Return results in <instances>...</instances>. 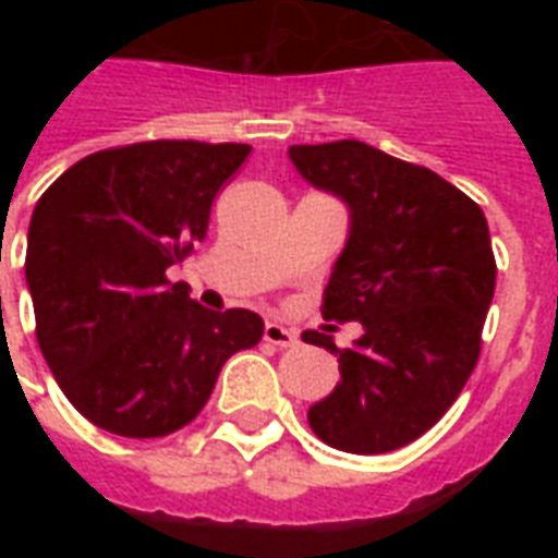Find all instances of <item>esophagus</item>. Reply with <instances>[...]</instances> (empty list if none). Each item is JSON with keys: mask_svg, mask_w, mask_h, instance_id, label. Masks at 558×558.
<instances>
[{"mask_svg": "<svg viewBox=\"0 0 558 558\" xmlns=\"http://www.w3.org/2000/svg\"><path fill=\"white\" fill-rule=\"evenodd\" d=\"M263 338H266L271 347H295V343H299V335H295L292 328H283L280 323H266Z\"/></svg>", "mask_w": 558, "mask_h": 558, "instance_id": "obj_1", "label": "esophagus"}]
</instances>
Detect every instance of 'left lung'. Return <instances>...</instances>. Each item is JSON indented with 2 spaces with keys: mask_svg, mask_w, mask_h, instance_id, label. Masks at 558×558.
Listing matches in <instances>:
<instances>
[{
  "mask_svg": "<svg viewBox=\"0 0 558 558\" xmlns=\"http://www.w3.org/2000/svg\"><path fill=\"white\" fill-rule=\"evenodd\" d=\"M290 160L350 206L323 316L364 326L350 350L302 335L340 355V383L307 421L338 451L386 454L430 430L478 364L496 290L487 218L442 175L359 140L290 146Z\"/></svg>",
  "mask_w": 558,
  "mask_h": 558,
  "instance_id": "obj_1",
  "label": "left lung"
}]
</instances>
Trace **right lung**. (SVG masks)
<instances>
[{
	"instance_id": "add662e5",
	"label": "right lung",
	"mask_w": 558,
	"mask_h": 558,
	"mask_svg": "<svg viewBox=\"0 0 558 558\" xmlns=\"http://www.w3.org/2000/svg\"><path fill=\"white\" fill-rule=\"evenodd\" d=\"M244 143L148 140L104 148L32 211L26 283L35 335L74 410L116 436L155 439L199 415L223 362L263 338L254 311H208L167 280L203 242Z\"/></svg>"
}]
</instances>
